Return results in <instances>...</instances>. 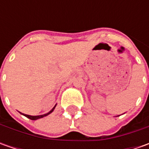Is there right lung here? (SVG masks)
<instances>
[{
    "instance_id": "1",
    "label": "right lung",
    "mask_w": 149,
    "mask_h": 149,
    "mask_svg": "<svg viewBox=\"0 0 149 149\" xmlns=\"http://www.w3.org/2000/svg\"><path fill=\"white\" fill-rule=\"evenodd\" d=\"M54 108H55V106H54V108L52 109V110H51V111H49V113H45V114H43V115H39V116H31V115H27V114H23V115H25L26 117H27L28 118H30V119H31V120H36V119H38V118H43L45 117V116H47L48 114H49L51 112L54 110Z\"/></svg>"
}]
</instances>
